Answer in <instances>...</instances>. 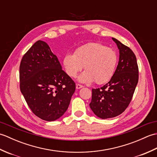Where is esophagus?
I'll return each mask as SVG.
<instances>
[{
    "label": "esophagus",
    "mask_w": 157,
    "mask_h": 157,
    "mask_svg": "<svg viewBox=\"0 0 157 157\" xmlns=\"http://www.w3.org/2000/svg\"><path fill=\"white\" fill-rule=\"evenodd\" d=\"M82 88H83V86H82L80 84H76V88L77 89H80Z\"/></svg>",
    "instance_id": "esophagus-1"
}]
</instances>
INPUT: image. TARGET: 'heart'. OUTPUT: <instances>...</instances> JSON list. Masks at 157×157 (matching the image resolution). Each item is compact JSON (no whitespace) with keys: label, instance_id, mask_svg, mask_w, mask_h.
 Returning a JSON list of instances; mask_svg holds the SVG:
<instances>
[{"label":"heart","instance_id":"obj_1","mask_svg":"<svg viewBox=\"0 0 157 157\" xmlns=\"http://www.w3.org/2000/svg\"><path fill=\"white\" fill-rule=\"evenodd\" d=\"M117 61V54L113 48L91 42L77 48L74 54H66L63 65L66 73L71 78H75L84 65L86 71L78 77V81L84 84L95 81L96 84H102L112 78Z\"/></svg>","mask_w":157,"mask_h":157}]
</instances>
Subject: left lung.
Instances as JSON below:
<instances>
[{"label": "left lung", "mask_w": 157, "mask_h": 157, "mask_svg": "<svg viewBox=\"0 0 157 157\" xmlns=\"http://www.w3.org/2000/svg\"><path fill=\"white\" fill-rule=\"evenodd\" d=\"M119 51V63L110 81L102 87L92 89L90 107L98 117H115L125 111L132 101L138 82V67L134 53L112 38Z\"/></svg>", "instance_id": "8db88e82"}]
</instances>
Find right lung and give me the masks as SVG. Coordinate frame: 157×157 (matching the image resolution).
I'll return each mask as SVG.
<instances>
[{
    "instance_id": "obj_1",
    "label": "right lung",
    "mask_w": 157,
    "mask_h": 157,
    "mask_svg": "<svg viewBox=\"0 0 157 157\" xmlns=\"http://www.w3.org/2000/svg\"><path fill=\"white\" fill-rule=\"evenodd\" d=\"M20 90L29 107L43 120L53 121L67 110L75 84L62 69L44 41L35 42L19 67Z\"/></svg>"
}]
</instances>
